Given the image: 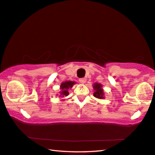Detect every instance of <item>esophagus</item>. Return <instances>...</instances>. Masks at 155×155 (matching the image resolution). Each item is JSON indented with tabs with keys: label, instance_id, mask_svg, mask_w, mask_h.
<instances>
[{
	"label": "esophagus",
	"instance_id": "esophagus-1",
	"mask_svg": "<svg viewBox=\"0 0 155 155\" xmlns=\"http://www.w3.org/2000/svg\"><path fill=\"white\" fill-rule=\"evenodd\" d=\"M86 81H87V79H86L85 78H79V82H80L81 83H82V84L85 83L86 82Z\"/></svg>",
	"mask_w": 155,
	"mask_h": 155
}]
</instances>
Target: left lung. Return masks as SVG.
Wrapping results in <instances>:
<instances>
[{
  "instance_id": "1",
  "label": "left lung",
  "mask_w": 155,
  "mask_h": 155,
  "mask_svg": "<svg viewBox=\"0 0 155 155\" xmlns=\"http://www.w3.org/2000/svg\"><path fill=\"white\" fill-rule=\"evenodd\" d=\"M93 87L95 90V91L94 93V97L96 98H98V99H104V90L102 88V86L101 84L100 83H94V85H93Z\"/></svg>"
}]
</instances>
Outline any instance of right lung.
<instances>
[{
	"label": "right lung",
	"mask_w": 155,
	"mask_h": 155,
	"mask_svg": "<svg viewBox=\"0 0 155 155\" xmlns=\"http://www.w3.org/2000/svg\"><path fill=\"white\" fill-rule=\"evenodd\" d=\"M76 83V82H73V81H65V82H64L61 84L60 85V89L61 91H60V95L61 97H63L64 96H67V95H68V89H71L72 86L74 85Z\"/></svg>",
	"instance_id": "1"
}]
</instances>
